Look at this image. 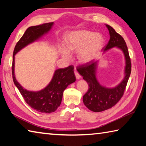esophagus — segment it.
Masks as SVG:
<instances>
[{
	"label": "esophagus",
	"instance_id": "esophagus-1",
	"mask_svg": "<svg viewBox=\"0 0 146 146\" xmlns=\"http://www.w3.org/2000/svg\"><path fill=\"white\" fill-rule=\"evenodd\" d=\"M74 72H75V76H76V78H77V79H79V78H81V76H80V74L78 73V72L77 71H76V70H75V71H74Z\"/></svg>",
	"mask_w": 146,
	"mask_h": 146
}]
</instances>
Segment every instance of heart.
Listing matches in <instances>:
<instances>
[{
    "mask_svg": "<svg viewBox=\"0 0 146 146\" xmlns=\"http://www.w3.org/2000/svg\"><path fill=\"white\" fill-rule=\"evenodd\" d=\"M103 44V38L99 34L87 30L73 32L66 40V49L61 50L62 56L69 60L71 52H78L80 62L86 64L94 60L99 53Z\"/></svg>",
    "mask_w": 146,
    "mask_h": 146,
    "instance_id": "1",
    "label": "heart"
}]
</instances>
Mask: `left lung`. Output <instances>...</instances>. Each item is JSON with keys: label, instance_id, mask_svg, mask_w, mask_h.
I'll list each match as a JSON object with an SVG mask.
<instances>
[{"label": "left lung", "instance_id": "obj_1", "mask_svg": "<svg viewBox=\"0 0 146 146\" xmlns=\"http://www.w3.org/2000/svg\"><path fill=\"white\" fill-rule=\"evenodd\" d=\"M110 35V39L104 51L117 47L122 49L125 58V77L119 85L114 88H107L101 86L96 78L95 73L97 62L93 60L77 66L76 70L89 85L88 90L83 96V102L89 110L93 112H100L111 108L117 104L124 93L131 71V62L126 43L120 34L112 27L106 25Z\"/></svg>", "mask_w": 146, "mask_h": 146}]
</instances>
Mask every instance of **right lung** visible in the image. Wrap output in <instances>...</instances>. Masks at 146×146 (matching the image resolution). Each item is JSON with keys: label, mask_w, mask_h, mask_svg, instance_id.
I'll return each instance as SVG.
<instances>
[{"label": "right lung", "mask_w": 146, "mask_h": 146, "mask_svg": "<svg viewBox=\"0 0 146 146\" xmlns=\"http://www.w3.org/2000/svg\"><path fill=\"white\" fill-rule=\"evenodd\" d=\"M53 23H44L31 26L26 29L15 47L12 62V76L15 85L18 88L25 102L33 110L40 113H51L55 111L60 106L63 92L68 86L76 80L74 67L71 65L67 68L58 69L54 73L52 80L44 90L37 92L27 91L17 82L14 74L15 55L28 44L37 40L44 33H48Z\"/></svg>", "instance_id": "add662e5"}]
</instances>
